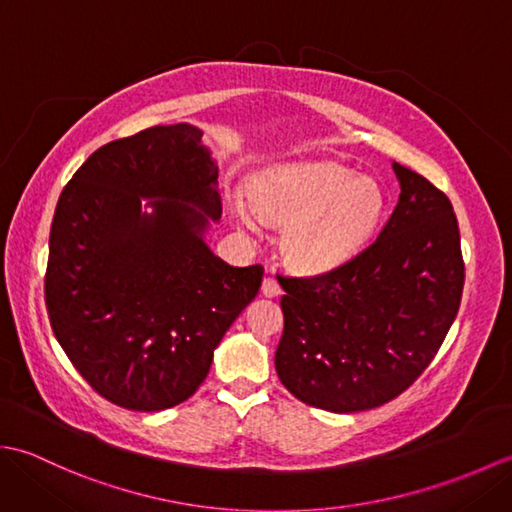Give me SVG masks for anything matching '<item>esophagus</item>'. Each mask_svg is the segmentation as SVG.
<instances>
[{
    "instance_id": "34e87169",
    "label": "esophagus",
    "mask_w": 512,
    "mask_h": 512,
    "mask_svg": "<svg viewBox=\"0 0 512 512\" xmlns=\"http://www.w3.org/2000/svg\"><path fill=\"white\" fill-rule=\"evenodd\" d=\"M262 292H264V297H277L281 292L279 281L275 277H266L264 284H262Z\"/></svg>"
}]
</instances>
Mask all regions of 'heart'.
I'll list each match as a JSON object with an SVG mask.
<instances>
[{"label": "heart", "instance_id": "obj_1", "mask_svg": "<svg viewBox=\"0 0 512 512\" xmlns=\"http://www.w3.org/2000/svg\"><path fill=\"white\" fill-rule=\"evenodd\" d=\"M237 220L255 228L259 217L286 222L281 246L303 270H330L361 253L385 211L378 182L334 162L266 171L253 198L233 202Z\"/></svg>", "mask_w": 512, "mask_h": 512}]
</instances>
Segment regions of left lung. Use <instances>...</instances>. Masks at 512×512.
I'll use <instances>...</instances> for the list:
<instances>
[{
  "label": "left lung",
  "mask_w": 512,
  "mask_h": 512,
  "mask_svg": "<svg viewBox=\"0 0 512 512\" xmlns=\"http://www.w3.org/2000/svg\"><path fill=\"white\" fill-rule=\"evenodd\" d=\"M400 198L383 231L328 273L281 277L279 380L334 413L385 405L413 385L460 310L464 259L451 200L394 162Z\"/></svg>",
  "instance_id": "1"
}]
</instances>
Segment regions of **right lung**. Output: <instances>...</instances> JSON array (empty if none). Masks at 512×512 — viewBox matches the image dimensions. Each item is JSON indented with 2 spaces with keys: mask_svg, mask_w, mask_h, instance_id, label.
<instances>
[{
  "mask_svg": "<svg viewBox=\"0 0 512 512\" xmlns=\"http://www.w3.org/2000/svg\"><path fill=\"white\" fill-rule=\"evenodd\" d=\"M220 215L217 167L189 123L112 140L63 187L50 228L48 317L72 365L114 405L162 411L193 396L259 292L262 266H228L204 244Z\"/></svg>",
  "mask_w": 512,
  "mask_h": 512,
  "instance_id": "right-lung-1",
  "label": "right lung"
}]
</instances>
